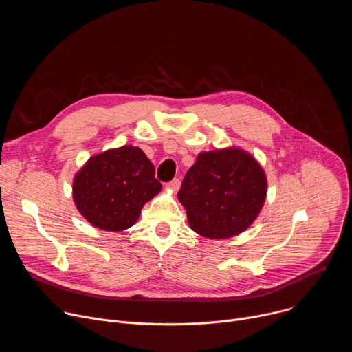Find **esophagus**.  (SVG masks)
<instances>
[{
  "mask_svg": "<svg viewBox=\"0 0 352 352\" xmlns=\"http://www.w3.org/2000/svg\"><path fill=\"white\" fill-rule=\"evenodd\" d=\"M179 186H181V181H179L178 178H175V179H173V181H170V182L167 184V188L171 189L173 192H177V190L179 189Z\"/></svg>",
  "mask_w": 352,
  "mask_h": 352,
  "instance_id": "obj_1",
  "label": "esophagus"
}]
</instances>
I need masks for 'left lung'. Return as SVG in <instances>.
Masks as SVG:
<instances>
[{
	"label": "left lung",
	"instance_id": "1",
	"mask_svg": "<svg viewBox=\"0 0 352 352\" xmlns=\"http://www.w3.org/2000/svg\"><path fill=\"white\" fill-rule=\"evenodd\" d=\"M266 193V175L258 162L230 147L200 153L182 181L178 199L195 232L220 239L252 224Z\"/></svg>",
	"mask_w": 352,
	"mask_h": 352
}]
</instances>
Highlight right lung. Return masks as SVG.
<instances>
[{"instance_id":"1","label":"right lung","mask_w":352,"mask_h":352,"mask_svg":"<svg viewBox=\"0 0 352 352\" xmlns=\"http://www.w3.org/2000/svg\"><path fill=\"white\" fill-rule=\"evenodd\" d=\"M160 190L153 164L133 146L90 157L74 179L78 210L91 226L106 231L132 227L144 204Z\"/></svg>"}]
</instances>
